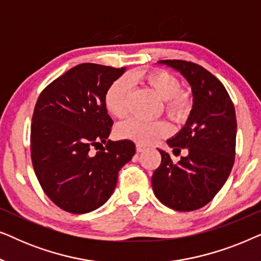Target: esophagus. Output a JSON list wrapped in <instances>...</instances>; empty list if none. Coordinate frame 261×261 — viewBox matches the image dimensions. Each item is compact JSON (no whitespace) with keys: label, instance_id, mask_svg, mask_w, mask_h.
<instances>
[{"label":"esophagus","instance_id":"1","mask_svg":"<svg viewBox=\"0 0 261 261\" xmlns=\"http://www.w3.org/2000/svg\"><path fill=\"white\" fill-rule=\"evenodd\" d=\"M146 149H147V147H146V146H144V145H141V144H137V151L138 152H145Z\"/></svg>","mask_w":261,"mask_h":261}]
</instances>
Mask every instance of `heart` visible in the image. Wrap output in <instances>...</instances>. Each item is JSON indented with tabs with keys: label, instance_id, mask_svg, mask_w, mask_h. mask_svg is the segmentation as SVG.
I'll use <instances>...</instances> for the list:
<instances>
[{
	"label": "heart",
	"instance_id": "heart-1",
	"mask_svg": "<svg viewBox=\"0 0 261 261\" xmlns=\"http://www.w3.org/2000/svg\"><path fill=\"white\" fill-rule=\"evenodd\" d=\"M142 82L164 99V109L167 116L174 121L187 117L191 99L187 92L180 91V83L173 74L163 70L132 71L127 78H119L112 83L106 94L107 109L116 117L126 116L129 106L132 83ZM170 128L165 121H146L130 117L117 127L119 137L129 139L139 144H152L169 134Z\"/></svg>",
	"mask_w": 261,
	"mask_h": 261
}]
</instances>
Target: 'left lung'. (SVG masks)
<instances>
[{
  "mask_svg": "<svg viewBox=\"0 0 261 261\" xmlns=\"http://www.w3.org/2000/svg\"><path fill=\"white\" fill-rule=\"evenodd\" d=\"M183 76L192 92L187 123L167 140L173 153L188 154L174 164L158 149L162 163L152 176L155 197L177 212H192L212 201L229 177L235 158L237 116L226 88L204 67L185 60H160Z\"/></svg>",
  "mask_w": 261,
  "mask_h": 261,
  "instance_id": "8db88e82",
  "label": "left lung"
}]
</instances>
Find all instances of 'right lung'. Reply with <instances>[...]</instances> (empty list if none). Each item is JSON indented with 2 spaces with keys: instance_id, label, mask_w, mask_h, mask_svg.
Here are the masks:
<instances>
[{
  "instance_id": "obj_1",
  "label": "right lung",
  "mask_w": 261,
  "mask_h": 261,
  "mask_svg": "<svg viewBox=\"0 0 261 261\" xmlns=\"http://www.w3.org/2000/svg\"><path fill=\"white\" fill-rule=\"evenodd\" d=\"M124 71L80 64L47 85L35 105L31 126L34 172L48 198L67 213H90L105 204L121 167L135 154L133 141L108 140L113 120L106 94Z\"/></svg>"
}]
</instances>
